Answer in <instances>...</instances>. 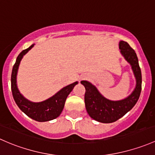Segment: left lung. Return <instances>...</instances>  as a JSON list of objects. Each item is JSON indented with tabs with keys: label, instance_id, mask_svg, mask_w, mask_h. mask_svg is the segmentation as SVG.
<instances>
[{
	"label": "left lung",
	"instance_id": "1",
	"mask_svg": "<svg viewBox=\"0 0 155 155\" xmlns=\"http://www.w3.org/2000/svg\"><path fill=\"white\" fill-rule=\"evenodd\" d=\"M119 48L122 56L131 67L136 79L135 88L128 96L122 100L112 101L105 98L97 87L89 81L81 82L86 89L84 101L89 116L101 123L114 122L125 116L136 104L141 92L142 74L137 54L134 50L124 41L119 42Z\"/></svg>",
	"mask_w": 155,
	"mask_h": 155
}]
</instances>
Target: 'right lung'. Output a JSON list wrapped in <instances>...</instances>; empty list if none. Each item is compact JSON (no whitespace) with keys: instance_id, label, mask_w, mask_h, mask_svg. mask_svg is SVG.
Segmentation results:
<instances>
[{"instance_id":"add662e5","label":"right lung","mask_w":155,"mask_h":155,"mask_svg":"<svg viewBox=\"0 0 155 155\" xmlns=\"http://www.w3.org/2000/svg\"><path fill=\"white\" fill-rule=\"evenodd\" d=\"M34 45H31L28 48L22 51L17 57L11 75V89L14 100L22 112L37 122H48L53 120L60 116L64 107L66 98L78 82L76 81L63 87L53 96L40 102H33L24 97L17 86V74L21 60L24 55L28 53Z\"/></svg>"}]
</instances>
